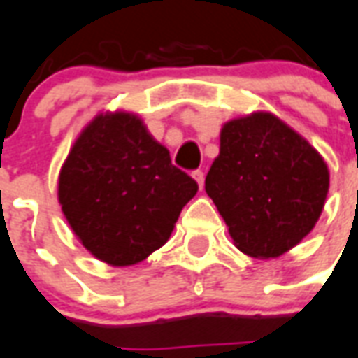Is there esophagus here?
<instances>
[{
  "label": "esophagus",
  "instance_id": "34e87169",
  "mask_svg": "<svg viewBox=\"0 0 358 358\" xmlns=\"http://www.w3.org/2000/svg\"><path fill=\"white\" fill-rule=\"evenodd\" d=\"M191 176L196 180L199 187H201V189H204V173H202V171H193V173H191Z\"/></svg>",
  "mask_w": 358,
  "mask_h": 358
}]
</instances>
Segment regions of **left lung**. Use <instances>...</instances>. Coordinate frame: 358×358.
I'll list each match as a JSON object with an SVG mask.
<instances>
[{"mask_svg":"<svg viewBox=\"0 0 358 358\" xmlns=\"http://www.w3.org/2000/svg\"><path fill=\"white\" fill-rule=\"evenodd\" d=\"M323 156L269 111L223 124L206 193L243 255L269 260L310 234L327 201Z\"/></svg>","mask_w":358,"mask_h":358,"instance_id":"1","label":"left lung"}]
</instances>
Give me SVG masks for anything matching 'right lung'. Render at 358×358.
I'll return each mask as SVG.
<instances>
[{
    "label": "right lung",
    "instance_id": "obj_1",
    "mask_svg": "<svg viewBox=\"0 0 358 358\" xmlns=\"http://www.w3.org/2000/svg\"><path fill=\"white\" fill-rule=\"evenodd\" d=\"M196 191L139 115L124 109L94 115L57 180L59 206L76 238L113 267L135 266L167 243Z\"/></svg>",
    "mask_w": 358,
    "mask_h": 358
}]
</instances>
